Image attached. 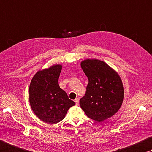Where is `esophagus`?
Wrapping results in <instances>:
<instances>
[{
	"instance_id": "obj_1",
	"label": "esophagus",
	"mask_w": 152,
	"mask_h": 152,
	"mask_svg": "<svg viewBox=\"0 0 152 152\" xmlns=\"http://www.w3.org/2000/svg\"><path fill=\"white\" fill-rule=\"evenodd\" d=\"M74 102H75L76 105H78V103H79V99H78V98H76L75 100H74Z\"/></svg>"
}]
</instances>
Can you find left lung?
Wrapping results in <instances>:
<instances>
[{"label": "left lung", "instance_id": "obj_1", "mask_svg": "<svg viewBox=\"0 0 152 152\" xmlns=\"http://www.w3.org/2000/svg\"><path fill=\"white\" fill-rule=\"evenodd\" d=\"M80 65L88 77V84L80 105L88 118L102 122L114 115L122 106V80L114 69L100 60L86 59Z\"/></svg>", "mask_w": 152, "mask_h": 152}]
</instances>
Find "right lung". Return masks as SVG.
<instances>
[{"instance_id": "obj_1", "label": "right lung", "mask_w": 152, "mask_h": 152, "mask_svg": "<svg viewBox=\"0 0 152 152\" xmlns=\"http://www.w3.org/2000/svg\"><path fill=\"white\" fill-rule=\"evenodd\" d=\"M62 67L56 64L38 71L29 86V101L33 112L49 124L62 121L69 108L75 105L58 82Z\"/></svg>"}]
</instances>
